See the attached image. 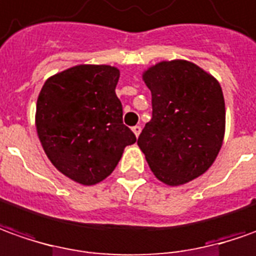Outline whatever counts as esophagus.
<instances>
[{
    "instance_id": "1",
    "label": "esophagus",
    "mask_w": 256,
    "mask_h": 256,
    "mask_svg": "<svg viewBox=\"0 0 256 256\" xmlns=\"http://www.w3.org/2000/svg\"><path fill=\"white\" fill-rule=\"evenodd\" d=\"M132 130H133V133H134V134L138 137V136H140V133H142V126H138V124H137V126H134V128H132Z\"/></svg>"
}]
</instances>
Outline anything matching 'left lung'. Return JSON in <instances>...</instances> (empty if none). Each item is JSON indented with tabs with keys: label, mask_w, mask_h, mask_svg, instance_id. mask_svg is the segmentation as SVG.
Wrapping results in <instances>:
<instances>
[{
	"label": "left lung",
	"mask_w": 256,
	"mask_h": 256,
	"mask_svg": "<svg viewBox=\"0 0 256 256\" xmlns=\"http://www.w3.org/2000/svg\"><path fill=\"white\" fill-rule=\"evenodd\" d=\"M142 78L151 91L152 118L137 144L151 171L171 186L200 176L213 164L223 142L222 86L185 60L158 62Z\"/></svg>",
	"instance_id": "1"
}]
</instances>
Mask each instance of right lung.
Here are the masks:
<instances>
[{
  "label": "right lung",
  "mask_w": 256,
  "mask_h": 256,
  "mask_svg": "<svg viewBox=\"0 0 256 256\" xmlns=\"http://www.w3.org/2000/svg\"><path fill=\"white\" fill-rule=\"evenodd\" d=\"M119 70L76 66L48 78L36 105L43 150L58 171L82 185L109 176L136 136L123 124L114 88Z\"/></svg>",
  "instance_id": "1"
}]
</instances>
